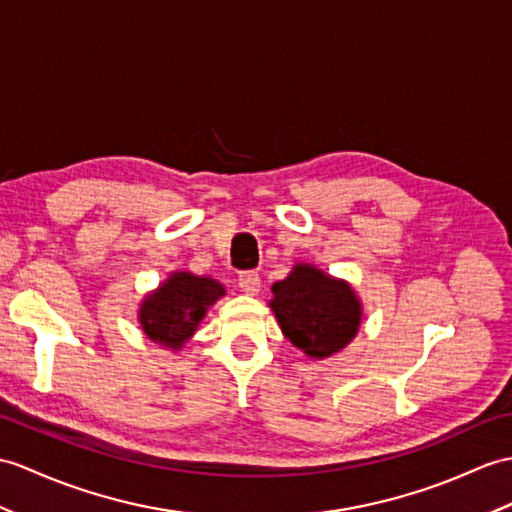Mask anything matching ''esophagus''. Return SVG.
Here are the masks:
<instances>
[{
  "label": "esophagus",
  "instance_id": "34e87169",
  "mask_svg": "<svg viewBox=\"0 0 512 512\" xmlns=\"http://www.w3.org/2000/svg\"><path fill=\"white\" fill-rule=\"evenodd\" d=\"M237 285H240L242 292H246V294H257L261 279L255 270H246V272H240V277H237Z\"/></svg>",
  "mask_w": 512,
  "mask_h": 512
}]
</instances>
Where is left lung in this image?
Masks as SVG:
<instances>
[{
	"mask_svg": "<svg viewBox=\"0 0 512 512\" xmlns=\"http://www.w3.org/2000/svg\"><path fill=\"white\" fill-rule=\"evenodd\" d=\"M270 301L281 331L312 358H329L358 334L360 303L351 285L299 264L288 279L272 285Z\"/></svg>",
	"mask_w": 512,
	"mask_h": 512,
	"instance_id": "left-lung-1",
	"label": "left lung"
}]
</instances>
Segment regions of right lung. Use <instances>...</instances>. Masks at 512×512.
I'll list each match as a JSON object with an SVG mask.
<instances>
[{"mask_svg": "<svg viewBox=\"0 0 512 512\" xmlns=\"http://www.w3.org/2000/svg\"><path fill=\"white\" fill-rule=\"evenodd\" d=\"M222 294L218 281L176 272L141 305V327L163 347H181L196 331L207 307Z\"/></svg>", "mask_w": 512, "mask_h": 512, "instance_id": "1", "label": "right lung"}]
</instances>
